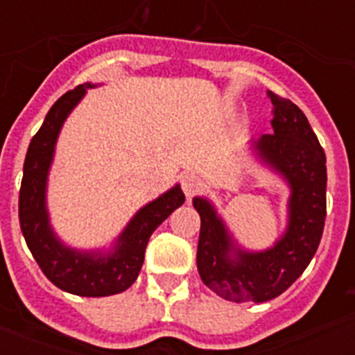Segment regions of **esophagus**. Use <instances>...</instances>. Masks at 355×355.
<instances>
[{"instance_id":"1","label":"esophagus","mask_w":355,"mask_h":355,"mask_svg":"<svg viewBox=\"0 0 355 355\" xmlns=\"http://www.w3.org/2000/svg\"><path fill=\"white\" fill-rule=\"evenodd\" d=\"M202 187H205V181L200 180L197 174H187L183 175V180H181V188H183L187 199H192L197 192L202 190Z\"/></svg>"}]
</instances>
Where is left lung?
Returning a JSON list of instances; mask_svg holds the SVG:
<instances>
[{"mask_svg": "<svg viewBox=\"0 0 355 355\" xmlns=\"http://www.w3.org/2000/svg\"><path fill=\"white\" fill-rule=\"evenodd\" d=\"M274 133L252 142L258 158L290 187L286 231L266 250H243L205 197L193 199L200 215L197 270L202 283L231 302H266L286 291L315 256L325 224V153L297 105L268 90Z\"/></svg>", "mask_w": 355, "mask_h": 355, "instance_id": "8db88e82", "label": "left lung"}]
</instances>
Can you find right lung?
Instances as JSON below:
<instances>
[{"label": "right lung", "mask_w": 355, "mask_h": 355, "mask_svg": "<svg viewBox=\"0 0 355 355\" xmlns=\"http://www.w3.org/2000/svg\"><path fill=\"white\" fill-rule=\"evenodd\" d=\"M85 83L69 90L51 106L42 126L31 139L19 190V222L37 265L60 290L80 297H108L128 290L137 281L150 234L175 208L184 202L180 184L135 213L110 252L71 249L56 236L46 208L48 174L55 155L56 139L65 119L81 101Z\"/></svg>", "instance_id": "1"}]
</instances>
